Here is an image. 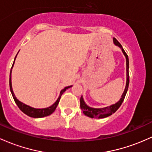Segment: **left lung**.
Returning a JSON list of instances; mask_svg holds the SVG:
<instances>
[{
	"label": "left lung",
	"instance_id": "obj_1",
	"mask_svg": "<svg viewBox=\"0 0 152 152\" xmlns=\"http://www.w3.org/2000/svg\"><path fill=\"white\" fill-rule=\"evenodd\" d=\"M113 42L115 45L116 46L119 47L122 50L123 55L125 56L126 59V87H125L124 91H123L121 98L120 99V100L116 102L115 104H112L110 106L106 107L103 108H94L88 106L87 104L85 103L84 100V98L83 96H81V99H80V106H81V110H83V113L85 115L91 118H104L107 117L111 115L113 113H115L118 110V108L120 107L121 105V104L123 103V100L125 99V96H126V93H127L128 89V85H129V73H128V69H129V61H128V55L126 54V53L123 50L122 45L120 44V42H118L115 38H113Z\"/></svg>",
	"mask_w": 152,
	"mask_h": 152
}]
</instances>
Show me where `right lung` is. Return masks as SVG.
I'll use <instances>...</instances> for the list:
<instances>
[{
    "instance_id": "obj_1",
    "label": "right lung",
    "mask_w": 152,
    "mask_h": 152,
    "mask_svg": "<svg viewBox=\"0 0 152 152\" xmlns=\"http://www.w3.org/2000/svg\"><path fill=\"white\" fill-rule=\"evenodd\" d=\"M16 56H17V55H16V57H15V58H14V63H13L12 67H11V71H10V78H9L10 90H11V94H12L13 98H14L15 102H16V104H17V106L19 107V109L21 110L22 111L24 114H26V115H28L29 117H31V118H43V117H46V116L50 115H51L52 113L55 111V110H56V107H57L58 103H59L60 99H61V95L63 94V93L64 92L66 89H68V88L71 87L72 86H66V87H65L64 89L61 90V92H60L59 96H58V99L56 100V102H55L53 104H52L51 106L48 107L42 108V109H37V108H34V107H30L29 105H27V104H25L24 103L21 102H20L19 99H17V98H16V96H15L14 91H13V89H12V84H11V72H12V68H13V66H14V62H15V60H16Z\"/></svg>"
}]
</instances>
